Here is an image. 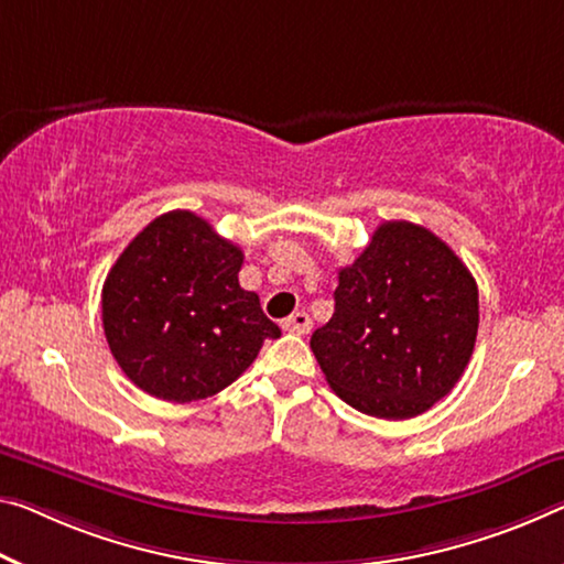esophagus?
<instances>
[{
	"mask_svg": "<svg viewBox=\"0 0 564 564\" xmlns=\"http://www.w3.org/2000/svg\"><path fill=\"white\" fill-rule=\"evenodd\" d=\"M282 327L294 335H307L312 330V319L307 312H292V315L282 323Z\"/></svg>",
	"mask_w": 564,
	"mask_h": 564,
	"instance_id": "esophagus-1",
	"label": "esophagus"
}]
</instances>
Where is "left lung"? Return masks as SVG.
<instances>
[{
	"mask_svg": "<svg viewBox=\"0 0 564 564\" xmlns=\"http://www.w3.org/2000/svg\"><path fill=\"white\" fill-rule=\"evenodd\" d=\"M479 330V290L426 227L386 221L337 272L330 323L312 333L325 380L355 411L403 421L452 393Z\"/></svg>",
	"mask_w": 564,
	"mask_h": 564,
	"instance_id": "left-lung-1",
	"label": "left lung"
}]
</instances>
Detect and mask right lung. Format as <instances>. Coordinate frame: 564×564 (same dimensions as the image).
<instances>
[{"mask_svg": "<svg viewBox=\"0 0 564 564\" xmlns=\"http://www.w3.org/2000/svg\"><path fill=\"white\" fill-rule=\"evenodd\" d=\"M245 254L194 212L153 219L102 284V330L120 370L149 395L209 398L282 330L241 290Z\"/></svg>", "mask_w": 564, "mask_h": 564, "instance_id": "obj_1", "label": "right lung"}]
</instances>
